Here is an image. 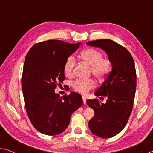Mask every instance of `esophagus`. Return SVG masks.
<instances>
[{
  "label": "esophagus",
  "mask_w": 153,
  "mask_h": 153,
  "mask_svg": "<svg viewBox=\"0 0 153 153\" xmlns=\"http://www.w3.org/2000/svg\"><path fill=\"white\" fill-rule=\"evenodd\" d=\"M82 99H83V102H84V104H86V98L83 96Z\"/></svg>",
  "instance_id": "1"
}]
</instances>
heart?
<instances>
[{"mask_svg": "<svg viewBox=\"0 0 153 153\" xmlns=\"http://www.w3.org/2000/svg\"><path fill=\"white\" fill-rule=\"evenodd\" d=\"M83 61L90 65L91 73L96 78L100 80L105 79L110 74L112 69V63L109 59L102 57L101 52L95 48H88L80 53ZM76 59L73 56H69L65 61L63 70L67 76L73 74ZM96 83L92 79H77L72 83L74 90L82 94H87L90 90L95 87Z\"/></svg>", "mask_w": 153, "mask_h": 153, "instance_id": "heart-1", "label": "heart"}]
</instances>
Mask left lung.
Returning a JSON list of instances; mask_svg holds the SVG:
<instances>
[{
    "label": "left lung",
    "instance_id": "left-lung-1",
    "mask_svg": "<svg viewBox=\"0 0 153 153\" xmlns=\"http://www.w3.org/2000/svg\"><path fill=\"white\" fill-rule=\"evenodd\" d=\"M86 44L105 50L112 63V71L94 93L100 97H107V102L100 103L96 98L86 101L94 111L88 123L90 131L100 138H111L124 128L132 111L136 88L134 59L125 47L109 39Z\"/></svg>",
    "mask_w": 153,
    "mask_h": 153
}]
</instances>
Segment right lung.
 Segmentation results:
<instances>
[{
  "label": "right lung",
  "mask_w": 153,
  "mask_h": 153,
  "mask_svg": "<svg viewBox=\"0 0 153 153\" xmlns=\"http://www.w3.org/2000/svg\"><path fill=\"white\" fill-rule=\"evenodd\" d=\"M79 45L46 40L33 45L25 56L22 78L25 109L33 127L46 135H58L65 130L71 114L82 105L78 93L61 97L55 92L65 79V61Z\"/></svg>",
  "instance_id": "right-lung-1"
}]
</instances>
